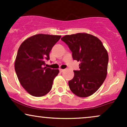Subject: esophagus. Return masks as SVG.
Wrapping results in <instances>:
<instances>
[{"label":"esophagus","instance_id":"esophagus-1","mask_svg":"<svg viewBox=\"0 0 127 127\" xmlns=\"http://www.w3.org/2000/svg\"><path fill=\"white\" fill-rule=\"evenodd\" d=\"M64 70V69H60V72H63V71Z\"/></svg>","mask_w":127,"mask_h":127}]
</instances>
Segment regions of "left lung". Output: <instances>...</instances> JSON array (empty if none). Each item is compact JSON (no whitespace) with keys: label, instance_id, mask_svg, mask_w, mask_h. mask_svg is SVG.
Segmentation results:
<instances>
[{"label":"left lung","instance_id":"8db88e82","mask_svg":"<svg viewBox=\"0 0 127 127\" xmlns=\"http://www.w3.org/2000/svg\"><path fill=\"white\" fill-rule=\"evenodd\" d=\"M72 52L74 60L80 61L79 70L69 81L70 90L79 97H87L97 91L107 73L108 55L96 37L86 33L67 35L61 38Z\"/></svg>","mask_w":127,"mask_h":127}]
</instances>
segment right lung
Masks as SVG:
<instances>
[{"instance_id":"add662e5","label":"right lung","mask_w":127,"mask_h":127,"mask_svg":"<svg viewBox=\"0 0 127 127\" xmlns=\"http://www.w3.org/2000/svg\"><path fill=\"white\" fill-rule=\"evenodd\" d=\"M60 35L39 34L25 40L18 50L15 70L22 87L30 95L43 96L51 90L58 69L45 67L49 52Z\"/></svg>"}]
</instances>
